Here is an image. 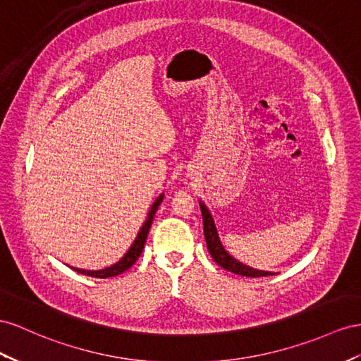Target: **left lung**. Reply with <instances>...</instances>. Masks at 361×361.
<instances>
[{"instance_id": "8db88e82", "label": "left lung", "mask_w": 361, "mask_h": 361, "mask_svg": "<svg viewBox=\"0 0 361 361\" xmlns=\"http://www.w3.org/2000/svg\"><path fill=\"white\" fill-rule=\"evenodd\" d=\"M200 209H202V217H203V233H204V240H207L208 250L211 253L212 259L216 261L220 267L232 271V274L241 275V276L259 278V276L274 275V274H270V271H262V270L250 269V267L243 264V262L237 261L235 258H232L229 253L225 250V247L221 246V243L219 240V233H217L216 225H214V220L211 217V214H209V211L207 209V207H204L203 203H200Z\"/></svg>"}]
</instances>
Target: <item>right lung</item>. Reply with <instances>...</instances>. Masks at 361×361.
<instances>
[{
  "instance_id": "obj_1",
  "label": "right lung",
  "mask_w": 361,
  "mask_h": 361,
  "mask_svg": "<svg viewBox=\"0 0 361 361\" xmlns=\"http://www.w3.org/2000/svg\"><path fill=\"white\" fill-rule=\"evenodd\" d=\"M162 199H164V194H161V196L157 199V202H154V203L152 204V209H150V212H149L147 221L144 223V226L141 228V231H140V233H138V237L135 238L133 245L130 246V249L128 250V253H126V255H124L118 262H116V264H112L111 267H106V269H103V270H82V269H74V267H71V269L75 270L77 274L87 275V276H94V278H102V279L116 276V275L123 274V271H126L128 269H130V267L135 264V262H136V259H138L140 255H141V252H142V249H144L145 238H147V233H149L150 226H152L153 217H154V214H157V209H158V207L161 204Z\"/></svg>"
}]
</instances>
